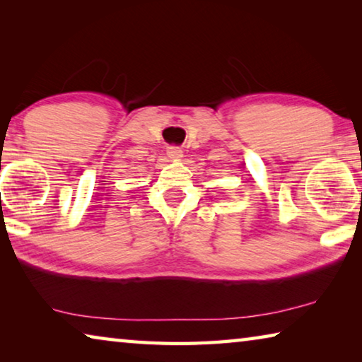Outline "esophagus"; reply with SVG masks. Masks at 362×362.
Wrapping results in <instances>:
<instances>
[{"mask_svg": "<svg viewBox=\"0 0 362 362\" xmlns=\"http://www.w3.org/2000/svg\"><path fill=\"white\" fill-rule=\"evenodd\" d=\"M168 156H169L170 159H179V158H182V148H180V146H175V145L168 146Z\"/></svg>", "mask_w": 362, "mask_h": 362, "instance_id": "esophagus-1", "label": "esophagus"}]
</instances>
